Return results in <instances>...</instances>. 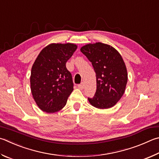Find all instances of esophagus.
<instances>
[{"mask_svg":"<svg viewBox=\"0 0 159 159\" xmlns=\"http://www.w3.org/2000/svg\"><path fill=\"white\" fill-rule=\"evenodd\" d=\"M78 88H79L80 89H84V83H80V84L78 85Z\"/></svg>","mask_w":159,"mask_h":159,"instance_id":"34e87169","label":"esophagus"}]
</instances>
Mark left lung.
<instances>
[{
  "instance_id": "1",
  "label": "left lung",
  "mask_w": 159,
  "mask_h": 159,
  "mask_svg": "<svg viewBox=\"0 0 159 159\" xmlns=\"http://www.w3.org/2000/svg\"><path fill=\"white\" fill-rule=\"evenodd\" d=\"M80 51L92 62L96 73L97 90L91 104L97 108H111L125 93L127 71L120 54L113 47L98 42L83 47Z\"/></svg>"
}]
</instances>
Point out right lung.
<instances>
[{
    "instance_id": "obj_1",
    "label": "right lung",
    "mask_w": 159,
    "mask_h": 159,
    "mask_svg": "<svg viewBox=\"0 0 159 159\" xmlns=\"http://www.w3.org/2000/svg\"><path fill=\"white\" fill-rule=\"evenodd\" d=\"M74 44H51L40 52L31 70L33 97L42 111L53 113L67 103L74 89L66 62L76 50Z\"/></svg>"
}]
</instances>
